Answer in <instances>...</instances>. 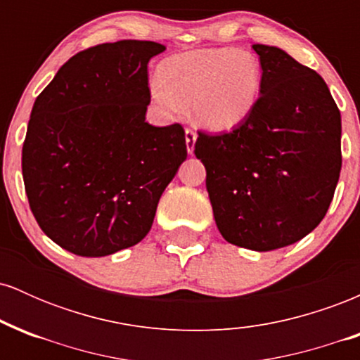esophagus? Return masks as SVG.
Masks as SVG:
<instances>
[{
    "label": "esophagus",
    "instance_id": "esophagus-1",
    "mask_svg": "<svg viewBox=\"0 0 360 360\" xmlns=\"http://www.w3.org/2000/svg\"><path fill=\"white\" fill-rule=\"evenodd\" d=\"M196 131L193 128H186V148H188V154L194 152V143H196Z\"/></svg>",
    "mask_w": 360,
    "mask_h": 360
}]
</instances>
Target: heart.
<instances>
[{"label":"heart","instance_id":"b5f03b06","mask_svg":"<svg viewBox=\"0 0 360 360\" xmlns=\"http://www.w3.org/2000/svg\"><path fill=\"white\" fill-rule=\"evenodd\" d=\"M152 96L169 111L193 105L201 125L213 130L237 127L257 106L262 69L252 52L229 47L201 49L169 57L159 65Z\"/></svg>","mask_w":360,"mask_h":360}]
</instances>
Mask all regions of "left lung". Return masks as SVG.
<instances>
[{
    "label": "left lung",
    "mask_w": 360,
    "mask_h": 360,
    "mask_svg": "<svg viewBox=\"0 0 360 360\" xmlns=\"http://www.w3.org/2000/svg\"><path fill=\"white\" fill-rule=\"evenodd\" d=\"M262 88L226 134L198 131L214 221L226 242L267 252L315 230L342 169V122L321 76L278 47L255 44Z\"/></svg>",
    "instance_id": "obj_1"
}]
</instances>
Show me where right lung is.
<instances>
[{"mask_svg": "<svg viewBox=\"0 0 360 360\" xmlns=\"http://www.w3.org/2000/svg\"><path fill=\"white\" fill-rule=\"evenodd\" d=\"M166 47L120 40L77 52L37 96L22 150L28 205L44 233L82 257L142 240L188 157L179 123L146 122L147 64Z\"/></svg>", "mask_w": 360, "mask_h": 360, "instance_id": "add662e5", "label": "right lung"}]
</instances>
